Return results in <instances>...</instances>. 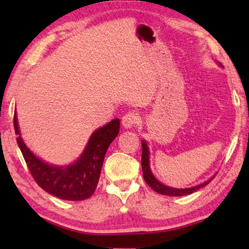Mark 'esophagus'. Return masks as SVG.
I'll return each instance as SVG.
<instances>
[{
	"mask_svg": "<svg viewBox=\"0 0 249 249\" xmlns=\"http://www.w3.org/2000/svg\"><path fill=\"white\" fill-rule=\"evenodd\" d=\"M138 123H140V116H138L136 113L129 112L122 117V125H123L125 128H132Z\"/></svg>",
	"mask_w": 249,
	"mask_h": 249,
	"instance_id": "obj_1",
	"label": "esophagus"
}]
</instances>
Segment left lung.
<instances>
[{
	"label": "left lung",
	"instance_id": "left-lung-1",
	"mask_svg": "<svg viewBox=\"0 0 249 249\" xmlns=\"http://www.w3.org/2000/svg\"><path fill=\"white\" fill-rule=\"evenodd\" d=\"M221 65V64H220ZM142 175H144V179L146 181V183L149 185V187L153 189L154 191H156L159 195H163V196H188L191 195L199 189L203 188L204 185L211 182L214 177H212L210 180L205 181V182L197 184L196 187L192 188H187V189H176V188H170L167 187V185L162 184L161 182L155 178L153 172L150 170L149 167V150H148V146H147L145 141H142Z\"/></svg>",
	"mask_w": 249,
	"mask_h": 249
}]
</instances>
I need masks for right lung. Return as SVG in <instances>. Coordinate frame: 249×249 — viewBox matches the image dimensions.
Returning a JSON list of instances; mask_svg holds the SVG:
<instances>
[{
    "label": "right lung",
    "instance_id": "add662e5",
    "mask_svg": "<svg viewBox=\"0 0 249 249\" xmlns=\"http://www.w3.org/2000/svg\"><path fill=\"white\" fill-rule=\"evenodd\" d=\"M14 128L18 135L16 141L18 147L36 183L49 195L59 199L81 201L90 197L95 191L105 154L120 132V120H113L96 129L80 158L66 167L48 165L27 148L20 137L16 112Z\"/></svg>",
    "mask_w": 249,
    "mask_h": 249
}]
</instances>
